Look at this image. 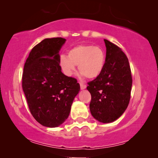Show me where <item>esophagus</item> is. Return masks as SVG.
<instances>
[{
	"instance_id": "obj_1",
	"label": "esophagus",
	"mask_w": 158,
	"mask_h": 158,
	"mask_svg": "<svg viewBox=\"0 0 158 158\" xmlns=\"http://www.w3.org/2000/svg\"><path fill=\"white\" fill-rule=\"evenodd\" d=\"M80 85H81V90H84L85 88H86V85H85L84 83H80Z\"/></svg>"
}]
</instances>
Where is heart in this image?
I'll list each match as a JSON object with an SVG mask.
<instances>
[{
  "label": "heart",
  "mask_w": 158,
  "mask_h": 158,
  "mask_svg": "<svg viewBox=\"0 0 158 158\" xmlns=\"http://www.w3.org/2000/svg\"><path fill=\"white\" fill-rule=\"evenodd\" d=\"M104 52L98 47L80 44L68 51V56L61 55L59 64L64 75L71 77L76 71V65L81 75L94 79L101 74L105 66Z\"/></svg>",
  "instance_id": "obj_1"
}]
</instances>
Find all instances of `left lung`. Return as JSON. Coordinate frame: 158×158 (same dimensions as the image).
Returning <instances> with one entry per match:
<instances>
[{"label":"left lung","mask_w":158,"mask_h":158,"mask_svg":"<svg viewBox=\"0 0 158 158\" xmlns=\"http://www.w3.org/2000/svg\"><path fill=\"white\" fill-rule=\"evenodd\" d=\"M106 55L101 74L88 83L91 95L90 111L101 123H111L126 111L131 96L132 78L128 58L119 48L104 40Z\"/></svg>","instance_id":"obj_1"}]
</instances>
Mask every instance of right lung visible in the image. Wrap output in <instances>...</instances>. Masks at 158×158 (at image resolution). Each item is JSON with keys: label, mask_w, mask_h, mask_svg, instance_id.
Masks as SVG:
<instances>
[{"label": "right lung", "mask_w": 158, "mask_h": 158, "mask_svg": "<svg viewBox=\"0 0 158 158\" xmlns=\"http://www.w3.org/2000/svg\"><path fill=\"white\" fill-rule=\"evenodd\" d=\"M65 41L44 39L31 49L23 68L22 88L30 112L40 124L50 128L68 118L80 91L77 80L64 75L59 64V52Z\"/></svg>", "instance_id": "1"}]
</instances>
